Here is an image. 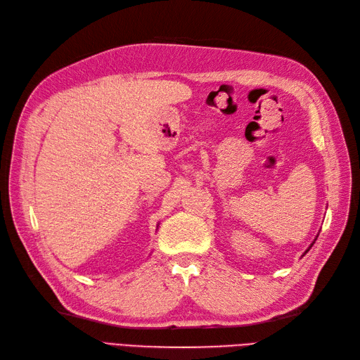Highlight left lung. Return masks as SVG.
<instances>
[{
    "mask_svg": "<svg viewBox=\"0 0 360 360\" xmlns=\"http://www.w3.org/2000/svg\"><path fill=\"white\" fill-rule=\"evenodd\" d=\"M315 240H317V238H315ZM312 245H314V242H312V243H311V246H312ZM311 246H309V248H311ZM309 248H308V249H307V250H304V254H307V252H308V250H309ZM304 254H303V255H304Z\"/></svg>",
    "mask_w": 360,
    "mask_h": 360,
    "instance_id": "1",
    "label": "left lung"
}]
</instances>
